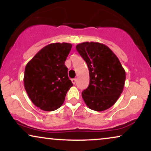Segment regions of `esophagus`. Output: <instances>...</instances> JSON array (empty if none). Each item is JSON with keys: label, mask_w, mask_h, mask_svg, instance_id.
I'll list each match as a JSON object with an SVG mask.
<instances>
[{"label": "esophagus", "mask_w": 151, "mask_h": 151, "mask_svg": "<svg viewBox=\"0 0 151 151\" xmlns=\"http://www.w3.org/2000/svg\"><path fill=\"white\" fill-rule=\"evenodd\" d=\"M76 80H76V78H73V79H72V80H71L72 83H73V84H75L76 83Z\"/></svg>", "instance_id": "34e87169"}]
</instances>
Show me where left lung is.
Here are the masks:
<instances>
[{
    "label": "left lung",
    "mask_w": 151,
    "mask_h": 151,
    "mask_svg": "<svg viewBox=\"0 0 151 151\" xmlns=\"http://www.w3.org/2000/svg\"><path fill=\"white\" fill-rule=\"evenodd\" d=\"M76 49L89 71V85L82 93L84 102L91 110H106L117 102L123 91L125 70L116 55L102 43H80Z\"/></svg>",
    "instance_id": "1"
}]
</instances>
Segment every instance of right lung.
Wrapping results in <instances>:
<instances>
[{
	"instance_id": "right-lung-1",
	"label": "right lung",
	"mask_w": 151,
	"mask_h": 151,
	"mask_svg": "<svg viewBox=\"0 0 151 151\" xmlns=\"http://www.w3.org/2000/svg\"><path fill=\"white\" fill-rule=\"evenodd\" d=\"M71 43H51L41 49L27 64L24 86L35 106L45 111L60 108L73 84L65 62Z\"/></svg>"
}]
</instances>
